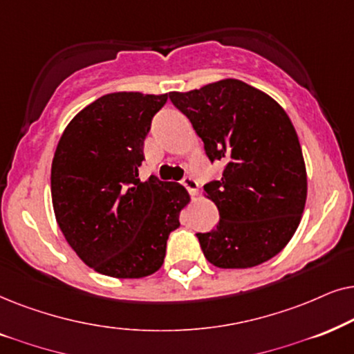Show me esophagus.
Masks as SVG:
<instances>
[{"label": "esophagus", "instance_id": "obj_1", "mask_svg": "<svg viewBox=\"0 0 354 354\" xmlns=\"http://www.w3.org/2000/svg\"><path fill=\"white\" fill-rule=\"evenodd\" d=\"M181 185L189 191L191 196H197V181L192 176H185L181 180Z\"/></svg>", "mask_w": 354, "mask_h": 354}]
</instances>
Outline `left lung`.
Returning a JSON list of instances; mask_svg holds the SVG:
<instances>
[{
  "label": "left lung",
  "instance_id": "left-lung-1",
  "mask_svg": "<svg viewBox=\"0 0 354 354\" xmlns=\"http://www.w3.org/2000/svg\"><path fill=\"white\" fill-rule=\"evenodd\" d=\"M212 163H225L204 191L218 209L212 232L197 233L207 261L249 268L283 249L298 228L308 176L295 126L279 103L238 79L169 92Z\"/></svg>",
  "mask_w": 354,
  "mask_h": 354
}]
</instances>
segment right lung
Instances as JSON below:
<instances>
[{
    "instance_id": "obj_1",
    "label": "right lung",
    "mask_w": 354,
    "mask_h": 354,
    "mask_svg": "<svg viewBox=\"0 0 354 354\" xmlns=\"http://www.w3.org/2000/svg\"><path fill=\"white\" fill-rule=\"evenodd\" d=\"M168 100L106 93L66 126L51 163V201L66 241L86 266L115 279L162 267L189 194L178 183L139 180L144 139Z\"/></svg>"
}]
</instances>
